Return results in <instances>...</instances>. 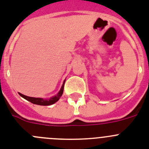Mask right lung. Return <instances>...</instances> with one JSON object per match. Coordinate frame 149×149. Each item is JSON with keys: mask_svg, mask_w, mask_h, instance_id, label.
<instances>
[{"mask_svg": "<svg viewBox=\"0 0 149 149\" xmlns=\"http://www.w3.org/2000/svg\"><path fill=\"white\" fill-rule=\"evenodd\" d=\"M65 80H64L62 86H61L60 91H58V93L56 95H54V96L50 97L49 99H43V98H40V97H28L23 95V94L21 93H19V92L18 94L20 95V96L26 99V100H28V101L31 102V103H33V104L40 105V106H49V105H52L54 104V103H55L57 101H58L60 98H61V97L62 96L63 92V88H64V84H65Z\"/></svg>", "mask_w": 149, "mask_h": 149, "instance_id": "add662e5", "label": "right lung"}]
</instances>
